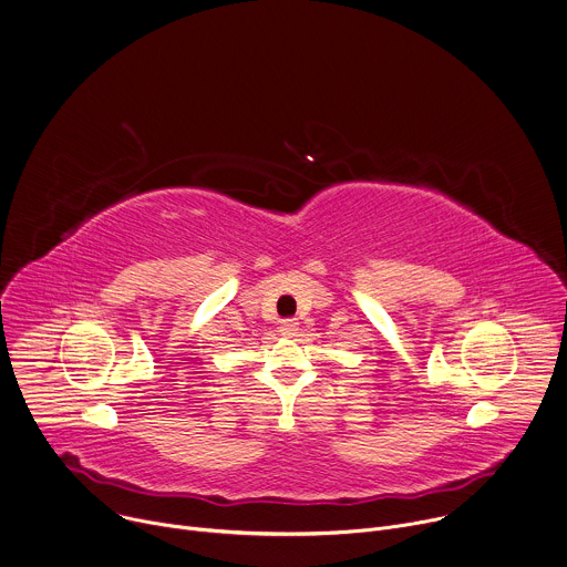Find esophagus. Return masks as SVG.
<instances>
[{
	"instance_id": "obj_1",
	"label": "esophagus",
	"mask_w": 567,
	"mask_h": 567,
	"mask_svg": "<svg viewBox=\"0 0 567 567\" xmlns=\"http://www.w3.org/2000/svg\"><path fill=\"white\" fill-rule=\"evenodd\" d=\"M296 331H298V322H296V320L289 318V320H282V322H280V333H282V336H293Z\"/></svg>"
}]
</instances>
